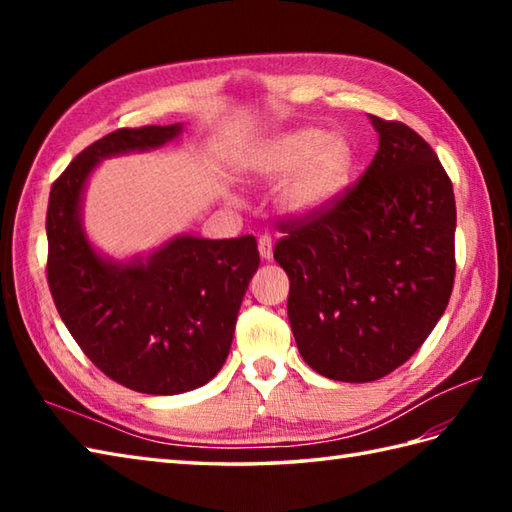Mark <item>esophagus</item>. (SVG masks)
<instances>
[{
	"mask_svg": "<svg viewBox=\"0 0 512 512\" xmlns=\"http://www.w3.org/2000/svg\"><path fill=\"white\" fill-rule=\"evenodd\" d=\"M259 255H262V259H266V262L273 259V239H270L268 235L259 237Z\"/></svg>",
	"mask_w": 512,
	"mask_h": 512,
	"instance_id": "esophagus-1",
	"label": "esophagus"
}]
</instances>
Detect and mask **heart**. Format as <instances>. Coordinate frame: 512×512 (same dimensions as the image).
<instances>
[{
    "label": "heart",
    "mask_w": 512,
    "mask_h": 512,
    "mask_svg": "<svg viewBox=\"0 0 512 512\" xmlns=\"http://www.w3.org/2000/svg\"><path fill=\"white\" fill-rule=\"evenodd\" d=\"M248 167L262 180H284L279 200L290 215L312 217L328 211L347 189L354 149L341 136L301 127L259 145Z\"/></svg>",
    "instance_id": "obj_1"
}]
</instances>
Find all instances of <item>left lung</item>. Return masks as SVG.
I'll list each match as a JSON object with an SVG mask.
<instances>
[{
    "instance_id": "obj_1",
    "label": "left lung",
    "mask_w": 512,
    "mask_h": 512,
    "mask_svg": "<svg viewBox=\"0 0 512 512\" xmlns=\"http://www.w3.org/2000/svg\"><path fill=\"white\" fill-rule=\"evenodd\" d=\"M372 118L378 151L328 211L281 222L275 262L288 319L314 372L369 383L416 354L455 279L453 184L427 140Z\"/></svg>"
}]
</instances>
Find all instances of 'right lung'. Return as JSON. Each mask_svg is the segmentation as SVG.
<instances>
[{"instance_id": "right-lung-1", "label": "right lung", "mask_w": 512, "mask_h": 512, "mask_svg": "<svg viewBox=\"0 0 512 512\" xmlns=\"http://www.w3.org/2000/svg\"><path fill=\"white\" fill-rule=\"evenodd\" d=\"M182 125L123 127L76 156L50 189L48 286L83 354L127 389L173 396L220 372L248 281L259 266L253 235L173 237L147 259L114 262L85 237L81 198L103 158L169 143Z\"/></svg>"}]
</instances>
